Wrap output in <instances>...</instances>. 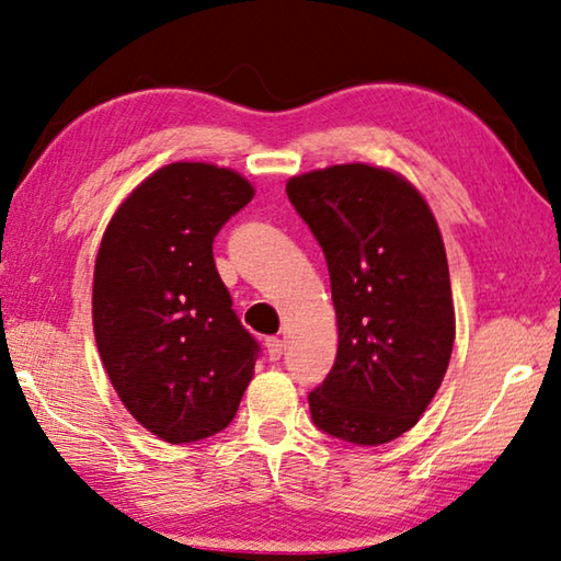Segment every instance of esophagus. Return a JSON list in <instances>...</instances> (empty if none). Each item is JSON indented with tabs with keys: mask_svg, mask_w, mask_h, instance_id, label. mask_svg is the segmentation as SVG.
<instances>
[{
	"mask_svg": "<svg viewBox=\"0 0 561 561\" xmlns=\"http://www.w3.org/2000/svg\"><path fill=\"white\" fill-rule=\"evenodd\" d=\"M282 351H284L282 339H277V336L267 339V356H270V360H279L282 358Z\"/></svg>",
	"mask_w": 561,
	"mask_h": 561,
	"instance_id": "1",
	"label": "esophagus"
}]
</instances>
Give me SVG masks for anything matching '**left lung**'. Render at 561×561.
<instances>
[{
  "instance_id": "obj_1",
  "label": "left lung",
  "mask_w": 561,
  "mask_h": 561,
  "mask_svg": "<svg viewBox=\"0 0 561 561\" xmlns=\"http://www.w3.org/2000/svg\"><path fill=\"white\" fill-rule=\"evenodd\" d=\"M287 195L324 250L339 321L334 366L309 393L311 421L331 438L383 445L413 428L450 364L438 222L408 180L364 163L291 178Z\"/></svg>"
}]
</instances>
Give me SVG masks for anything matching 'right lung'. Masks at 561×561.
Instances as JSON below:
<instances>
[{"instance_id":"add662e5","label":"right lung","mask_w":561,"mask_h":561,"mask_svg":"<svg viewBox=\"0 0 561 561\" xmlns=\"http://www.w3.org/2000/svg\"><path fill=\"white\" fill-rule=\"evenodd\" d=\"M254 197L234 170L170 163L106 227L93 272V331L130 415L173 445L225 431L260 344L217 274L213 242Z\"/></svg>"}]
</instances>
